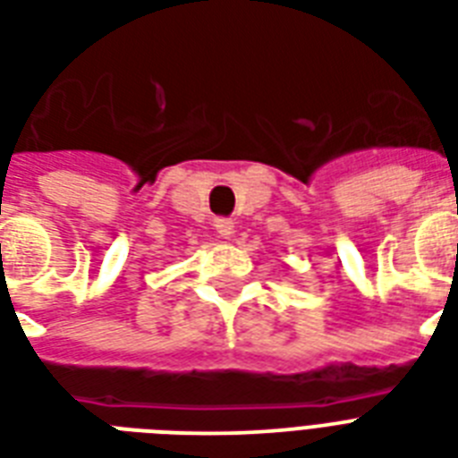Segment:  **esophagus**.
Here are the masks:
<instances>
[{
  "mask_svg": "<svg viewBox=\"0 0 458 458\" xmlns=\"http://www.w3.org/2000/svg\"><path fill=\"white\" fill-rule=\"evenodd\" d=\"M215 229L219 232V236H232L233 233V222L232 219H226V217H217L215 219Z\"/></svg>",
  "mask_w": 458,
  "mask_h": 458,
  "instance_id": "1",
  "label": "esophagus"
}]
</instances>
